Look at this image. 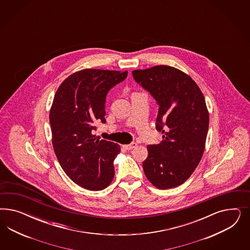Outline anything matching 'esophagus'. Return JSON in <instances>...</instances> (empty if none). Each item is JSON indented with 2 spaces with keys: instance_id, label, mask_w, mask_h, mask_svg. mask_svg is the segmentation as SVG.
<instances>
[{
  "instance_id": "34e87169",
  "label": "esophagus",
  "mask_w": 250,
  "mask_h": 250,
  "mask_svg": "<svg viewBox=\"0 0 250 250\" xmlns=\"http://www.w3.org/2000/svg\"><path fill=\"white\" fill-rule=\"evenodd\" d=\"M136 146H137V144L135 143V142H133V143H131V144L125 145V146H123V147H124L125 150H131V149L135 148Z\"/></svg>"
}]
</instances>
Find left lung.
<instances>
[{"label": "left lung", "instance_id": "1", "mask_svg": "<svg viewBox=\"0 0 250 250\" xmlns=\"http://www.w3.org/2000/svg\"><path fill=\"white\" fill-rule=\"evenodd\" d=\"M132 74L157 101L156 128L163 134L159 144L147 146L145 175L158 189L180 186L192 174L205 151L209 127L205 96L189 75L173 67L160 65Z\"/></svg>", "mask_w": 250, "mask_h": 250}]
</instances>
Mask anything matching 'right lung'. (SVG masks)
I'll return each instance as SVG.
<instances>
[{"instance_id": "add662e5", "label": "right lung", "mask_w": 250, "mask_h": 250, "mask_svg": "<svg viewBox=\"0 0 250 250\" xmlns=\"http://www.w3.org/2000/svg\"><path fill=\"white\" fill-rule=\"evenodd\" d=\"M127 71L86 68L68 76L55 94L49 113L52 144L61 167L84 189L102 190L114 177L120 146L95 140L97 123L105 124L106 95Z\"/></svg>"}]
</instances>
